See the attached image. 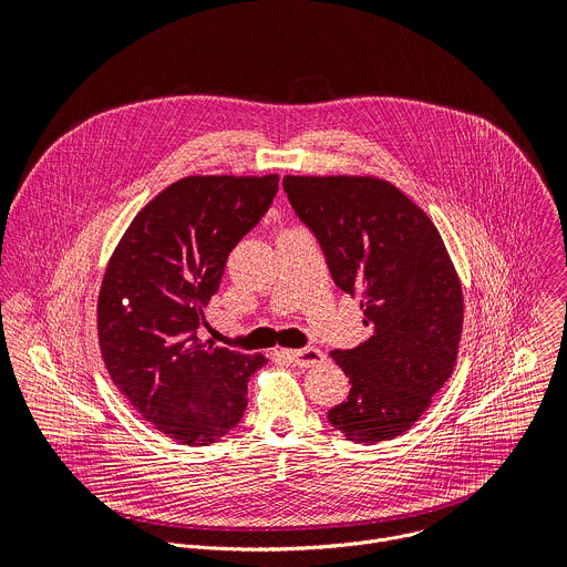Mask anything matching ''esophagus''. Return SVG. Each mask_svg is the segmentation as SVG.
I'll list each match as a JSON object with an SVG mask.
<instances>
[{
    "label": "esophagus",
    "instance_id": "1",
    "mask_svg": "<svg viewBox=\"0 0 567 567\" xmlns=\"http://www.w3.org/2000/svg\"><path fill=\"white\" fill-rule=\"evenodd\" d=\"M282 357L289 359L293 365H300V368H311V365H318V363L326 361V354H322V350H318V348L282 350Z\"/></svg>",
    "mask_w": 567,
    "mask_h": 567
}]
</instances>
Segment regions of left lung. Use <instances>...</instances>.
<instances>
[{"mask_svg":"<svg viewBox=\"0 0 567 567\" xmlns=\"http://www.w3.org/2000/svg\"><path fill=\"white\" fill-rule=\"evenodd\" d=\"M282 186L372 328L361 346L330 352L352 383L330 424L357 444L406 433L449 381L462 337V285L435 224L377 177L287 175Z\"/></svg>","mask_w":567,"mask_h":567,"instance_id":"8db88e82","label":"left lung"}]
</instances>
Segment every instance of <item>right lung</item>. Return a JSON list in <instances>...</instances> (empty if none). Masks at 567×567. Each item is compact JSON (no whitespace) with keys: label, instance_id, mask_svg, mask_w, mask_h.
<instances>
[{"label":"right lung","instance_id":"right-lung-1","mask_svg":"<svg viewBox=\"0 0 567 567\" xmlns=\"http://www.w3.org/2000/svg\"><path fill=\"white\" fill-rule=\"evenodd\" d=\"M276 193L278 175L184 177L138 210L110 258L99 293L105 368L171 440L208 446L247 411L249 377L267 359L202 343L197 330L228 254Z\"/></svg>","mask_w":567,"mask_h":567}]
</instances>
